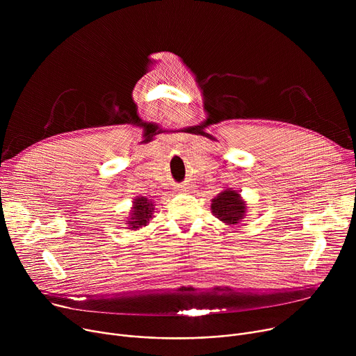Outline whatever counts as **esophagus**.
<instances>
[{"label":"esophagus","instance_id":"1","mask_svg":"<svg viewBox=\"0 0 356 356\" xmlns=\"http://www.w3.org/2000/svg\"><path fill=\"white\" fill-rule=\"evenodd\" d=\"M180 190L181 191H188V187L187 186H180Z\"/></svg>","mask_w":356,"mask_h":356}]
</instances>
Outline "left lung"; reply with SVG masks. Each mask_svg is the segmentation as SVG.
Segmentation results:
<instances>
[{
	"label": "left lung",
	"instance_id": "1",
	"mask_svg": "<svg viewBox=\"0 0 356 356\" xmlns=\"http://www.w3.org/2000/svg\"><path fill=\"white\" fill-rule=\"evenodd\" d=\"M213 213L225 224H238L245 214V204L241 195L234 190H225L211 202Z\"/></svg>",
	"mask_w": 356,
	"mask_h": 356
}]
</instances>
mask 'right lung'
I'll list each match as a JSON object with an SVG mask.
<instances>
[{
    "label": "right lung",
    "instance_id": "1",
    "mask_svg": "<svg viewBox=\"0 0 356 356\" xmlns=\"http://www.w3.org/2000/svg\"><path fill=\"white\" fill-rule=\"evenodd\" d=\"M152 214H154V204H152V201L145 197L135 198L132 218L131 221H128V224L132 229L146 225L149 222V218H152Z\"/></svg>",
    "mask_w": 356,
    "mask_h": 356
}]
</instances>
